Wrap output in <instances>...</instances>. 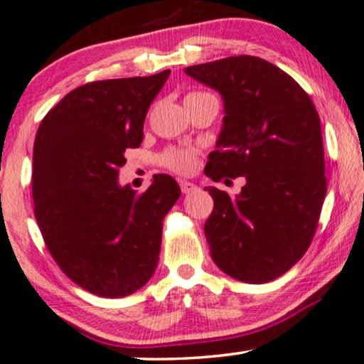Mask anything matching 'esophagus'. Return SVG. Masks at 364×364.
I'll return each instance as SVG.
<instances>
[{"mask_svg":"<svg viewBox=\"0 0 364 364\" xmlns=\"http://www.w3.org/2000/svg\"><path fill=\"white\" fill-rule=\"evenodd\" d=\"M180 186H181V191L184 194H189V193L196 191V188H198L196 184L191 183V181H180Z\"/></svg>","mask_w":364,"mask_h":364,"instance_id":"1","label":"esophagus"}]
</instances>
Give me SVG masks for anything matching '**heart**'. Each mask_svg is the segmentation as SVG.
Returning a JSON list of instances; mask_svg holds the SVG:
<instances>
[{
	"label": "heart",
	"mask_w": 364,
	"mask_h": 364,
	"mask_svg": "<svg viewBox=\"0 0 364 364\" xmlns=\"http://www.w3.org/2000/svg\"><path fill=\"white\" fill-rule=\"evenodd\" d=\"M201 94H189L186 97H194ZM160 163L163 166L170 168L171 171L181 173V175H186V173H191L194 168H196V155H194L193 150L189 148H170L160 156Z\"/></svg>",
	"instance_id": "heart-1"
}]
</instances>
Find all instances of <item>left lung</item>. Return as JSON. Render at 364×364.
<instances>
[{
	"label": "left lung",
	"mask_w": 364,
	"mask_h": 364,
	"mask_svg": "<svg viewBox=\"0 0 364 364\" xmlns=\"http://www.w3.org/2000/svg\"><path fill=\"white\" fill-rule=\"evenodd\" d=\"M184 74L223 97V129L204 173L213 181L245 180L235 196L208 188L209 252L235 280L270 282L299 262L318 224L326 194L318 112L289 74L254 55L191 65Z\"/></svg>",
	"instance_id": "obj_1"
}]
</instances>
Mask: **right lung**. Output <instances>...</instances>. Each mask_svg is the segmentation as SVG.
<instances>
[{
    "label": "right lung",
    "mask_w": 364,
    "mask_h": 364,
    "mask_svg": "<svg viewBox=\"0 0 364 364\" xmlns=\"http://www.w3.org/2000/svg\"><path fill=\"white\" fill-rule=\"evenodd\" d=\"M170 70L90 82L41 122L33 150L34 216L63 272L90 294L132 295L155 272L163 218L181 189L155 175L145 193L120 186L127 148H138Z\"/></svg>",
    "instance_id": "obj_1"
}]
</instances>
